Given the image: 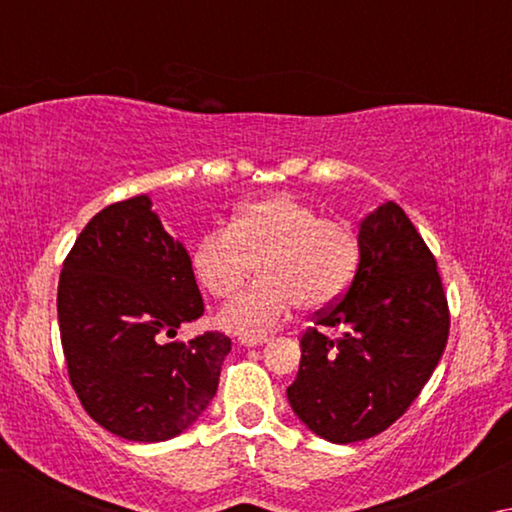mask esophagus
Segmentation results:
<instances>
[{"mask_svg": "<svg viewBox=\"0 0 512 512\" xmlns=\"http://www.w3.org/2000/svg\"><path fill=\"white\" fill-rule=\"evenodd\" d=\"M266 341V336H241L239 339V343L246 345V348H257V345H264Z\"/></svg>", "mask_w": 512, "mask_h": 512, "instance_id": "34e87169", "label": "esophagus"}]
</instances>
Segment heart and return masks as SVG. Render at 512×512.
I'll return each mask as SVG.
<instances>
[{
  "mask_svg": "<svg viewBox=\"0 0 512 512\" xmlns=\"http://www.w3.org/2000/svg\"><path fill=\"white\" fill-rule=\"evenodd\" d=\"M361 246L354 232L325 219L289 194L253 201L192 248V273L214 298H230L250 280L262 282L228 302L216 323L241 336H262L300 305L323 311L339 302L357 277Z\"/></svg>",
  "mask_w": 512,
  "mask_h": 512,
  "instance_id": "obj_1",
  "label": "heart"
}]
</instances>
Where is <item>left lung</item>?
<instances>
[{"label":"left lung","mask_w":512,"mask_h":512,"mask_svg":"<svg viewBox=\"0 0 512 512\" xmlns=\"http://www.w3.org/2000/svg\"><path fill=\"white\" fill-rule=\"evenodd\" d=\"M361 262L348 293L300 336L291 409L329 443H357L400 420L436 370L449 307L436 257L388 201L359 228ZM323 326L342 329L325 337Z\"/></svg>","instance_id":"left-lung-1"}]
</instances>
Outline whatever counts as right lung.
<instances>
[{
	"instance_id": "obj_1",
	"label": "right lung",
	"mask_w": 512,
	"mask_h": 512,
	"mask_svg": "<svg viewBox=\"0 0 512 512\" xmlns=\"http://www.w3.org/2000/svg\"><path fill=\"white\" fill-rule=\"evenodd\" d=\"M203 311L192 259L149 196L92 216L58 280L69 384L90 418L135 443L183 433L210 404L232 348L221 332L164 343Z\"/></svg>"
}]
</instances>
